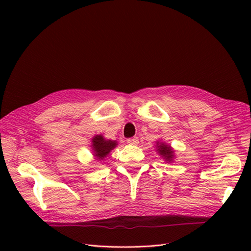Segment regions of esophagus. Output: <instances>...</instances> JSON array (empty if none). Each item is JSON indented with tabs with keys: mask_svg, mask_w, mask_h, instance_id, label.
Returning <instances> with one entry per match:
<instances>
[{
	"mask_svg": "<svg viewBox=\"0 0 251 251\" xmlns=\"http://www.w3.org/2000/svg\"><path fill=\"white\" fill-rule=\"evenodd\" d=\"M127 143H128V144H131V146H138L139 139H138V137H132V138H128V139H127Z\"/></svg>",
	"mask_w": 251,
	"mask_h": 251,
	"instance_id": "34e87169",
	"label": "esophagus"
}]
</instances>
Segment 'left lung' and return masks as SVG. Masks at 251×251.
<instances>
[{
  "instance_id": "8db88e82",
  "label": "left lung",
  "mask_w": 251,
  "mask_h": 251,
  "mask_svg": "<svg viewBox=\"0 0 251 251\" xmlns=\"http://www.w3.org/2000/svg\"><path fill=\"white\" fill-rule=\"evenodd\" d=\"M156 151L158 155L161 158H163V160L166 163H172L174 162L175 159V150L170 146V144L165 143L163 141H156Z\"/></svg>"
}]
</instances>
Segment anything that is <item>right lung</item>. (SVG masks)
Here are the masks:
<instances>
[{
	"label": "right lung",
	"mask_w": 251,
	"mask_h": 251,
	"mask_svg": "<svg viewBox=\"0 0 251 251\" xmlns=\"http://www.w3.org/2000/svg\"><path fill=\"white\" fill-rule=\"evenodd\" d=\"M91 141H92L91 149H92L94 159L97 161H103L104 158L110 154V151L117 147L116 140L105 139L101 134L95 135Z\"/></svg>",
	"instance_id": "add662e5"
}]
</instances>
